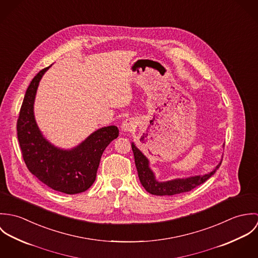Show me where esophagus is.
<instances>
[{
	"label": "esophagus",
	"instance_id": "34e87169",
	"mask_svg": "<svg viewBox=\"0 0 258 258\" xmlns=\"http://www.w3.org/2000/svg\"><path fill=\"white\" fill-rule=\"evenodd\" d=\"M136 127V123L133 119H126L123 121L122 125H121V129L124 132H130L132 130H134Z\"/></svg>",
	"mask_w": 258,
	"mask_h": 258
}]
</instances>
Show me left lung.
Masks as SVG:
<instances>
[{
    "label": "left lung",
    "instance_id": "8db88e82",
    "mask_svg": "<svg viewBox=\"0 0 258 258\" xmlns=\"http://www.w3.org/2000/svg\"><path fill=\"white\" fill-rule=\"evenodd\" d=\"M131 146L134 154L135 165L137 168L139 180L147 191L156 196H174L189 191L196 186L204 184L207 180H209L221 165V163L211 173L203 176H195L185 179H176L167 182H158L155 178L153 171L149 167L147 158L135 146L134 143H132Z\"/></svg>",
    "mask_w": 258,
    "mask_h": 258
}]
</instances>
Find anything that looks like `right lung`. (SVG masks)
Returning a JSON list of instances; mask_svg holds the SVG:
<instances>
[{
  "mask_svg": "<svg viewBox=\"0 0 258 258\" xmlns=\"http://www.w3.org/2000/svg\"><path fill=\"white\" fill-rule=\"evenodd\" d=\"M41 70L29 85L20 110L17 131L24 161L29 171L54 190L74 195L88 189L96 179L101 156L119 135L116 126L98 129L72 150L54 147L41 134L34 115V102Z\"/></svg>",
  "mask_w": 258,
  "mask_h": 258,
  "instance_id": "right-lung-1",
  "label": "right lung"
}]
</instances>
